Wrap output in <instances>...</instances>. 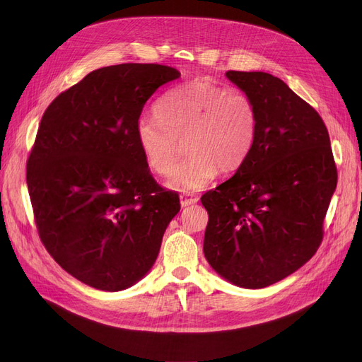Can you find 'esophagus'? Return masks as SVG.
<instances>
[{
  "instance_id": "34e87169",
  "label": "esophagus",
  "mask_w": 362,
  "mask_h": 362,
  "mask_svg": "<svg viewBox=\"0 0 362 362\" xmlns=\"http://www.w3.org/2000/svg\"><path fill=\"white\" fill-rule=\"evenodd\" d=\"M180 202H181L182 206H189V205H193V204L197 202V197L192 193H182L180 196Z\"/></svg>"
}]
</instances>
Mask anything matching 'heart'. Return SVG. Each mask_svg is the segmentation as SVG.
<instances>
[{"mask_svg": "<svg viewBox=\"0 0 362 362\" xmlns=\"http://www.w3.org/2000/svg\"><path fill=\"white\" fill-rule=\"evenodd\" d=\"M259 114L253 98L206 78H196L168 91L156 105V115L136 124V141L146 166L168 175L182 151L189 154L173 170L169 187L197 192L218 172L230 175L250 157Z\"/></svg>", "mask_w": 362, "mask_h": 362, "instance_id": "obj_1", "label": "heart"}]
</instances>
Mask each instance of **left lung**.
I'll list each match as a JSON object with an SVG mask.
<instances>
[{"label": "left lung", "mask_w": 362, "mask_h": 362, "mask_svg": "<svg viewBox=\"0 0 362 362\" xmlns=\"http://www.w3.org/2000/svg\"><path fill=\"white\" fill-rule=\"evenodd\" d=\"M226 76L255 100L257 136L244 166L201 197L204 253L223 279L260 289L317 252L337 168L325 122L281 79L264 71Z\"/></svg>", "instance_id": "obj_1"}]
</instances>
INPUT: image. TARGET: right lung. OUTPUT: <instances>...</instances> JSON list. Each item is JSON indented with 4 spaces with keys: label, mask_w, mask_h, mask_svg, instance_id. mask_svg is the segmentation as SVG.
<instances>
[{
    "label": "right lung",
    "mask_w": 362,
    "mask_h": 362,
    "mask_svg": "<svg viewBox=\"0 0 362 362\" xmlns=\"http://www.w3.org/2000/svg\"><path fill=\"white\" fill-rule=\"evenodd\" d=\"M178 78L161 64L97 69L42 117L27 161L35 226L57 264L91 288L117 292L139 281L181 208L136 141L148 98Z\"/></svg>",
    "instance_id": "obj_1"
}]
</instances>
